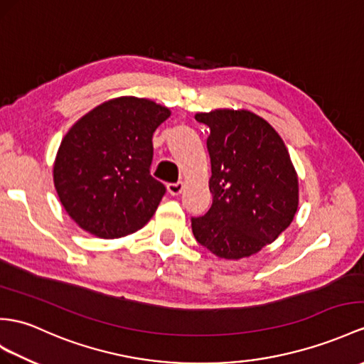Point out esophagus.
Here are the masks:
<instances>
[{
	"mask_svg": "<svg viewBox=\"0 0 364 364\" xmlns=\"http://www.w3.org/2000/svg\"><path fill=\"white\" fill-rule=\"evenodd\" d=\"M183 188H185V183L183 182L168 183L166 185V190H168V193L171 194V196H179V194L183 191Z\"/></svg>",
	"mask_w": 364,
	"mask_h": 364,
	"instance_id": "obj_1",
	"label": "esophagus"
}]
</instances>
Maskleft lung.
<instances>
[{
    "instance_id": "8db88e82",
    "label": "left lung",
    "mask_w": 364,
    "mask_h": 364,
    "mask_svg": "<svg viewBox=\"0 0 364 364\" xmlns=\"http://www.w3.org/2000/svg\"><path fill=\"white\" fill-rule=\"evenodd\" d=\"M194 117L210 128L213 203L205 216L191 219L193 235L218 258H249L294 220L296 170L281 136L261 115L219 108Z\"/></svg>"
}]
</instances>
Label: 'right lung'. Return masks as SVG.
Instances as JSON below:
<instances>
[{
    "instance_id": "right-lung-1",
    "label": "right lung",
    "mask_w": 364,
    "mask_h": 364,
    "mask_svg": "<svg viewBox=\"0 0 364 364\" xmlns=\"http://www.w3.org/2000/svg\"><path fill=\"white\" fill-rule=\"evenodd\" d=\"M170 115L154 100L122 95L70 127L52 176L61 205L80 228L115 239L148 224L165 194L149 174L153 134Z\"/></svg>"
}]
</instances>
